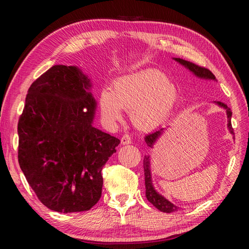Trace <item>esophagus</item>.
Listing matches in <instances>:
<instances>
[{
  "mask_svg": "<svg viewBox=\"0 0 249 249\" xmlns=\"http://www.w3.org/2000/svg\"><path fill=\"white\" fill-rule=\"evenodd\" d=\"M121 143L123 144V145H125V144H130V143H131V138H130V136H129V135H127V134H125L123 137H122V139H121Z\"/></svg>",
  "mask_w": 249,
  "mask_h": 249,
  "instance_id": "obj_1",
  "label": "esophagus"
}]
</instances>
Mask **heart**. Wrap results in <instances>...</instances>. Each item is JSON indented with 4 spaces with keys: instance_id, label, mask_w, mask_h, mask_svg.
<instances>
[{
    "instance_id": "b5f03b06",
    "label": "heart",
    "mask_w": 249,
    "mask_h": 249,
    "mask_svg": "<svg viewBox=\"0 0 249 249\" xmlns=\"http://www.w3.org/2000/svg\"><path fill=\"white\" fill-rule=\"evenodd\" d=\"M178 102V91L168 78L157 71H144L123 76L113 82L112 89L100 93L103 118L113 124L122 120V109L130 111L137 128L150 131L161 125Z\"/></svg>"
}]
</instances>
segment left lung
I'll return each instance as SVG.
<instances>
[{"label":"left lung","instance_id":"left-lung-1","mask_svg":"<svg viewBox=\"0 0 249 249\" xmlns=\"http://www.w3.org/2000/svg\"><path fill=\"white\" fill-rule=\"evenodd\" d=\"M174 60L177 62H178L179 64H182L183 66H185L192 71L195 76H197L199 78L202 79H209V80H215V76L212 73V71H209L208 68L201 67L195 63H192L189 61H185L183 59H179V57H174ZM220 107H223L224 109H226L227 112V118H228V128L231 134H233V128H232L231 125V116H232V111L231 109L227 106L226 104L221 103V102H215ZM163 128H160L158 130H155L154 133L149 134L145 136V142L147 146L153 147L155 142L157 141V139L162 135L163 133ZM143 169H144V179H145V196L146 199L150 201V202L155 206L156 209H158L160 211L163 213H172V212H177L178 211V206L174 205L173 203H171L170 201H168L165 197H162L161 195L158 194L154 186H153L152 183V176H151V169H150V156H144L143 158Z\"/></svg>","mask_w":249,"mask_h":249}]
</instances>
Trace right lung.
Segmentation results:
<instances>
[{
    "label": "right lung",
    "mask_w": 249,
    "mask_h": 249,
    "mask_svg": "<svg viewBox=\"0 0 249 249\" xmlns=\"http://www.w3.org/2000/svg\"><path fill=\"white\" fill-rule=\"evenodd\" d=\"M89 79L54 65L32 83L18 122V161L47 208L84 212L102 197L103 167L120 140L95 128Z\"/></svg>",
    "instance_id": "add662e5"
}]
</instances>
